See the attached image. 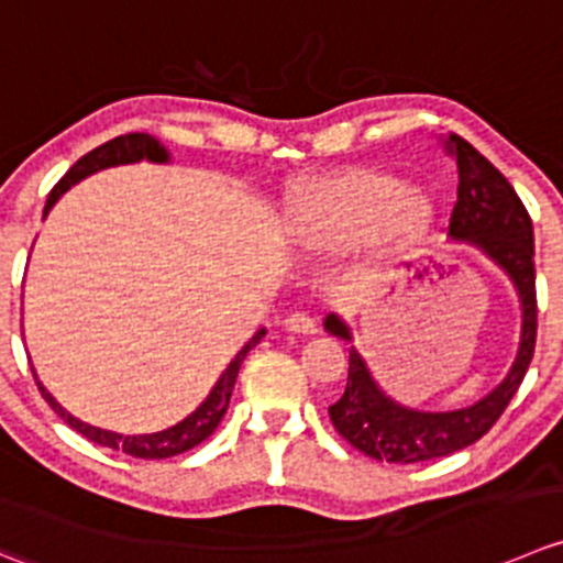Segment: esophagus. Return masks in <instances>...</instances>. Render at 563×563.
<instances>
[{"instance_id": "1", "label": "esophagus", "mask_w": 563, "mask_h": 563, "mask_svg": "<svg viewBox=\"0 0 563 563\" xmlns=\"http://www.w3.org/2000/svg\"><path fill=\"white\" fill-rule=\"evenodd\" d=\"M283 324H286L288 332H297V335H313V332L319 330L313 316L305 313V310H294V313H288Z\"/></svg>"}]
</instances>
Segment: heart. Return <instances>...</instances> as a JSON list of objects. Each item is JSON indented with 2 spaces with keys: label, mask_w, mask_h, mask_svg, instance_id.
I'll use <instances>...</instances> for the list:
<instances>
[{
  "label": "heart",
  "mask_w": 563,
  "mask_h": 563,
  "mask_svg": "<svg viewBox=\"0 0 563 563\" xmlns=\"http://www.w3.org/2000/svg\"><path fill=\"white\" fill-rule=\"evenodd\" d=\"M432 200L390 173L352 170L299 189L286 211V233L305 255L327 258L363 242L390 244L423 231Z\"/></svg>",
  "instance_id": "1"
}]
</instances>
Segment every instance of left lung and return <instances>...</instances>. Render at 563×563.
I'll return each instance as SVG.
<instances>
[{
	"instance_id": "obj_1",
	"label": "left lung",
	"mask_w": 563,
	"mask_h": 563,
	"mask_svg": "<svg viewBox=\"0 0 563 563\" xmlns=\"http://www.w3.org/2000/svg\"><path fill=\"white\" fill-rule=\"evenodd\" d=\"M445 148L456 159L460 187L451 211L449 233L456 242L476 244L515 283L522 305L520 349L506 379L482 401L451 412H418L387 398L365 368L363 357L349 349L346 390L330 407L332 427L365 456L396 465L438 460L482 440L520 390L537 346V269H533V225L526 206L504 173L484 159L460 134L445 136ZM330 335L352 341L349 327L330 313Z\"/></svg>"
}]
</instances>
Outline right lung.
Returning a JSON list of instances; mask_svg holds the SVG:
<instances>
[{
  "label": "right lung",
  "instance_id": "1",
  "mask_svg": "<svg viewBox=\"0 0 563 563\" xmlns=\"http://www.w3.org/2000/svg\"><path fill=\"white\" fill-rule=\"evenodd\" d=\"M143 159L167 162L170 159V154L165 151V145H159V140H154L151 134H140V131H134V134L114 136V140H109V143L98 145V148H92L90 154L81 156V159L76 162V165L70 167V170L65 173L57 184H54V189L48 192L43 217H46L48 209L57 203L59 195L68 192L74 184L81 181V178L92 176V173H98V170H107V167L134 165V162H143ZM264 335H266V330L261 327V330L255 332L247 343H244L242 352L231 360V365L222 371V376L217 379V385L211 387L209 396L203 398V404H200L192 415H187L181 423L165 429V432L131 434V438H123V434H118V432H107V429L90 427V423H85V420L74 418L68 409L59 407V404L54 401L52 393H48L41 382H37V387H41V393H43V398L48 401V407H52L70 429H76L81 438L92 440V443H98V445H107V449L123 451V454L136 456V460H167V456H178V454H184V451L200 445L206 438H211V432H214L217 427H220L222 415H225L228 404H231V393H233V385H236L239 368H242V363H244V357H247L250 349H253L255 343H261V338Z\"/></svg>",
  "mask_w": 563,
  "mask_h": 563
}]
</instances>
